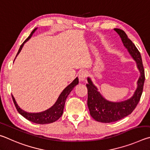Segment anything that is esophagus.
<instances>
[{
	"mask_svg": "<svg viewBox=\"0 0 150 150\" xmlns=\"http://www.w3.org/2000/svg\"><path fill=\"white\" fill-rule=\"evenodd\" d=\"M88 73L86 70H82L79 72V74H78V78H79V80L80 81H84L86 78L87 77Z\"/></svg>",
	"mask_w": 150,
	"mask_h": 150,
	"instance_id": "obj_1",
	"label": "esophagus"
}]
</instances>
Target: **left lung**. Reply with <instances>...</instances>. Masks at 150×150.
I'll return each instance as SVG.
<instances>
[{
  "instance_id": "left-lung-1",
  "label": "left lung",
  "mask_w": 150,
  "mask_h": 150,
  "mask_svg": "<svg viewBox=\"0 0 150 150\" xmlns=\"http://www.w3.org/2000/svg\"><path fill=\"white\" fill-rule=\"evenodd\" d=\"M114 30L119 34L125 47L136 60L140 72V76L138 80V88L134 96L128 100L118 103L109 101L104 99L93 84L90 78H88V83L86 86L88 94V107L90 115L97 121L105 123L117 121L132 113L140 100L145 81V73L140 52L124 31L118 28Z\"/></svg>"
}]
</instances>
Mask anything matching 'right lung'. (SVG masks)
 <instances>
[{
    "instance_id": "add662e5",
    "label": "right lung",
    "mask_w": 150,
    "mask_h": 150,
    "mask_svg": "<svg viewBox=\"0 0 150 150\" xmlns=\"http://www.w3.org/2000/svg\"><path fill=\"white\" fill-rule=\"evenodd\" d=\"M36 29L37 28L34 29L30 35H29L28 38L23 41V43L22 45H21L16 57L17 55L20 53V52L21 51V50H22L24 43L26 41H28L29 39H30L31 37L32 36L33 33L35 32ZM78 82H79V81H78V78H76L70 85H68L67 87L62 91V92L60 93V95L59 96V98H58L57 101H56V103L54 104L53 106L51 107L50 109L46 110V111L41 112H39V113H30V112H27L23 111V110L21 109L20 108V107L18 105V104L16 103V102L15 99L14 97H13V96H12V98L18 112H19L21 115H22L23 117L25 118L26 119L30 120L31 122L36 123V124H49V123L55 122L62 116V115L63 113V110H64L66 99H67L68 96L69 95L70 91H72L73 90V88L78 84Z\"/></svg>"
}]
</instances>
